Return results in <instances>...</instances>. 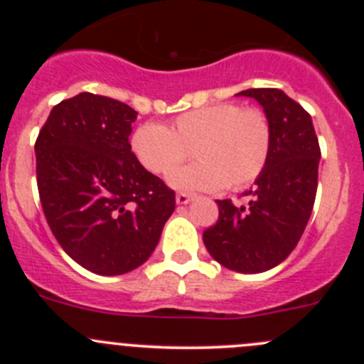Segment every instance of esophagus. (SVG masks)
<instances>
[{"mask_svg":"<svg viewBox=\"0 0 364 364\" xmlns=\"http://www.w3.org/2000/svg\"><path fill=\"white\" fill-rule=\"evenodd\" d=\"M190 200H193V196H190V193H178L176 196V203H178L179 205H186L190 203Z\"/></svg>","mask_w":364,"mask_h":364,"instance_id":"obj_1","label":"esophagus"}]
</instances>
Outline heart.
<instances>
[{
    "label": "heart",
    "mask_w": 364,
    "mask_h": 364,
    "mask_svg": "<svg viewBox=\"0 0 364 364\" xmlns=\"http://www.w3.org/2000/svg\"><path fill=\"white\" fill-rule=\"evenodd\" d=\"M273 130L260 109L213 104L176 116L168 127L144 123L132 134L130 148L146 171L167 174L193 148L197 162L168 174V185L185 192L237 190L266 168Z\"/></svg>",
    "instance_id": "obj_1"
}]
</instances>
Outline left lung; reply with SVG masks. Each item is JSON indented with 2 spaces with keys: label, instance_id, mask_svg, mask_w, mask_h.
I'll return each instance as SVG.
<instances>
[{
  "label": "left lung",
  "instance_id": "1",
  "mask_svg": "<svg viewBox=\"0 0 364 364\" xmlns=\"http://www.w3.org/2000/svg\"><path fill=\"white\" fill-rule=\"evenodd\" d=\"M264 109L273 130V146L248 205L216 200L218 222L204 230L209 255L237 273H262L284 262L294 250L314 209L318 179V148L311 116L274 87L237 93Z\"/></svg>",
  "mask_w": 364,
  "mask_h": 364
}]
</instances>
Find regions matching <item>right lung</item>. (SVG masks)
Segmentation results:
<instances>
[{
  "mask_svg": "<svg viewBox=\"0 0 364 364\" xmlns=\"http://www.w3.org/2000/svg\"><path fill=\"white\" fill-rule=\"evenodd\" d=\"M137 111L79 93L60 102L35 144L43 215L65 252L104 277L135 269L159 245L176 197L134 156Z\"/></svg>",
  "mask_w": 364,
  "mask_h": 364,
  "instance_id": "obj_1",
  "label": "right lung"
}]
</instances>
